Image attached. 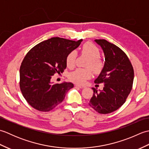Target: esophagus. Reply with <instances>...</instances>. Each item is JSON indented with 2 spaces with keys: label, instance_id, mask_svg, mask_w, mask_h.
<instances>
[{
  "label": "esophagus",
  "instance_id": "34e87169",
  "mask_svg": "<svg viewBox=\"0 0 149 149\" xmlns=\"http://www.w3.org/2000/svg\"><path fill=\"white\" fill-rule=\"evenodd\" d=\"M75 86L79 87V88H85L84 86H82V85H80V84H75Z\"/></svg>",
  "mask_w": 149,
  "mask_h": 149
}]
</instances>
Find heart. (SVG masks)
Masks as SVG:
<instances>
[{"label":"heart","mask_w":149,"mask_h":149,"mask_svg":"<svg viewBox=\"0 0 149 149\" xmlns=\"http://www.w3.org/2000/svg\"><path fill=\"white\" fill-rule=\"evenodd\" d=\"M82 54L86 55L90 58L89 61L86 64V67L91 68L93 72L99 74L103 68V63L100 61V52L99 48L93 43L87 42L84 43L81 49ZM77 54L74 50L70 52L66 59V65L68 68L74 67L76 62ZM92 75V70L89 68H77L70 73L69 77L70 80L77 84H83Z\"/></svg>","instance_id":"1"}]
</instances>
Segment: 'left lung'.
Segmentation results:
<instances>
[{
    "label": "left lung",
    "mask_w": 149,
    "mask_h": 149,
    "mask_svg": "<svg viewBox=\"0 0 149 149\" xmlns=\"http://www.w3.org/2000/svg\"><path fill=\"white\" fill-rule=\"evenodd\" d=\"M102 48L105 61L95 80L104 83L103 90L92 88L93 94L89 106L100 114L112 113L125 103L132 90L134 70L128 57L119 47L106 40H95Z\"/></svg>",
    "instance_id": "1"
}]
</instances>
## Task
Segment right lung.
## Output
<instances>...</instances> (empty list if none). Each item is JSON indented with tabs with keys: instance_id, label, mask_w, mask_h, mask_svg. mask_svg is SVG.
Instances as JSON below:
<instances>
[{
	"instance_id": "1",
	"label": "right lung",
	"mask_w": 149,
	"mask_h": 149,
	"mask_svg": "<svg viewBox=\"0 0 149 149\" xmlns=\"http://www.w3.org/2000/svg\"><path fill=\"white\" fill-rule=\"evenodd\" d=\"M82 41L52 38L34 46L25 56L20 68V87L25 99L34 109L49 111L62 102L74 87L70 82L58 84L51 79L56 72H64L66 57Z\"/></svg>"
}]
</instances>
